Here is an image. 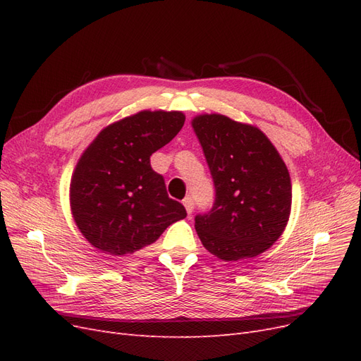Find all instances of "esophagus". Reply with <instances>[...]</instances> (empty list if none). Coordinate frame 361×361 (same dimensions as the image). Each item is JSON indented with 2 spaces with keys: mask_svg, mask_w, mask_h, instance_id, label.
I'll list each match as a JSON object with an SVG mask.
<instances>
[{
  "mask_svg": "<svg viewBox=\"0 0 361 361\" xmlns=\"http://www.w3.org/2000/svg\"><path fill=\"white\" fill-rule=\"evenodd\" d=\"M182 203H183L185 209H187V212H188V214H191V212L194 211V200H192L191 197H185Z\"/></svg>",
  "mask_w": 361,
  "mask_h": 361,
  "instance_id": "34e87169",
  "label": "esophagus"
}]
</instances>
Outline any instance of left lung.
I'll return each instance as SVG.
<instances>
[{"label": "left lung", "instance_id": "8db88e82", "mask_svg": "<svg viewBox=\"0 0 361 361\" xmlns=\"http://www.w3.org/2000/svg\"><path fill=\"white\" fill-rule=\"evenodd\" d=\"M191 126L216 191L212 209L195 216L203 247L226 262L259 256L289 221L292 183L285 161L253 125L214 113L195 116Z\"/></svg>", "mask_w": 361, "mask_h": 361}]
</instances>
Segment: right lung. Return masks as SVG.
I'll return each instance as SVG.
<instances>
[{"instance_id": "right-lung-1", "label": "right lung", "mask_w": 361, "mask_h": 361, "mask_svg": "<svg viewBox=\"0 0 361 361\" xmlns=\"http://www.w3.org/2000/svg\"><path fill=\"white\" fill-rule=\"evenodd\" d=\"M183 122L182 111H138L105 126L82 152L71 179V211L96 250L133 255L187 216L150 167V155L170 143Z\"/></svg>"}]
</instances>
